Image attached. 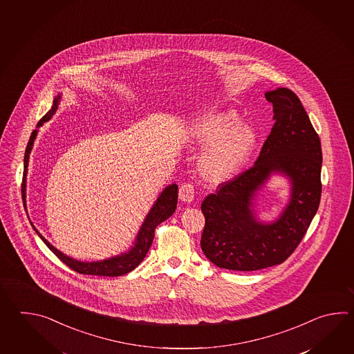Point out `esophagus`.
<instances>
[{
	"label": "esophagus",
	"instance_id": "34e87169",
	"mask_svg": "<svg viewBox=\"0 0 354 354\" xmlns=\"http://www.w3.org/2000/svg\"><path fill=\"white\" fill-rule=\"evenodd\" d=\"M194 196H195V189L191 183H183L180 186V192H178L180 201L187 203H192Z\"/></svg>",
	"mask_w": 354,
	"mask_h": 354
}]
</instances>
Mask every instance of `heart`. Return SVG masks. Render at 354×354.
<instances>
[{
	"label": "heart",
	"mask_w": 354,
	"mask_h": 354,
	"mask_svg": "<svg viewBox=\"0 0 354 354\" xmlns=\"http://www.w3.org/2000/svg\"><path fill=\"white\" fill-rule=\"evenodd\" d=\"M188 142L205 149L198 159L203 180L218 186L238 177L256 151L257 129L243 122L232 109H212L197 116L186 129Z\"/></svg>",
	"instance_id": "heart-1"
}]
</instances>
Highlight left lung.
I'll return each instance as SVG.
<instances>
[{"label":"left lung","mask_w":354,"mask_h":354,"mask_svg":"<svg viewBox=\"0 0 354 354\" xmlns=\"http://www.w3.org/2000/svg\"><path fill=\"white\" fill-rule=\"evenodd\" d=\"M274 124L254 166L220 185L203 200L201 249L215 266L257 271L285 262L306 233L322 196V144L294 92L267 91ZM272 175L289 182L288 203L279 218H257V195Z\"/></svg>","instance_id":"8db88e82"}]
</instances>
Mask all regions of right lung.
Wrapping results in <instances>:
<instances>
[{
    "label": "right lung",
    "mask_w": 354,
    "mask_h": 354,
    "mask_svg": "<svg viewBox=\"0 0 354 354\" xmlns=\"http://www.w3.org/2000/svg\"><path fill=\"white\" fill-rule=\"evenodd\" d=\"M60 100H62V93H58L53 100V106L48 113L41 118V120L39 121L37 129L31 133L29 143L25 151V157H24V176H23V191L24 206L26 209V177H28V167H29V158H30L31 149L34 147V142L38 136L39 128L41 125H44V122L50 120L53 116L58 105H59ZM177 191L178 186L176 183L168 185L160 194H159L156 203H153L149 212L147 214V216L144 218L143 224L140 226L139 232L136 234V241L133 243V245L124 253H120L118 256L110 257L107 259L102 261H96V262H83L78 261L72 257L67 256L64 253H62L59 249L55 248L46 238L39 233L38 229L30 224L34 230L37 232L39 238L46 243V247L53 252L55 256L59 258L63 263L67 264L69 268H72L73 271L82 273V274H93V276H106V277H118L127 274L129 272L133 271L136 267L142 263L148 250L151 248V243L154 239V230L156 227L163 223L165 220L172 216L176 207H177Z\"/></svg>",
    "instance_id": "right-lung-1"
}]
</instances>
